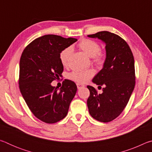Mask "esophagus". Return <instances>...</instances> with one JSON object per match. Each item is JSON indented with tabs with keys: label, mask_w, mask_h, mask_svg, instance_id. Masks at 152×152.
<instances>
[{
	"label": "esophagus",
	"mask_w": 152,
	"mask_h": 152,
	"mask_svg": "<svg viewBox=\"0 0 152 152\" xmlns=\"http://www.w3.org/2000/svg\"><path fill=\"white\" fill-rule=\"evenodd\" d=\"M76 85H77V88H78V89L81 88H82V87L84 86V84H80V83H77Z\"/></svg>",
	"instance_id": "obj_1"
}]
</instances>
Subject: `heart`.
<instances>
[{"label":"heart","instance_id":"heart-1","mask_svg":"<svg viewBox=\"0 0 152 152\" xmlns=\"http://www.w3.org/2000/svg\"><path fill=\"white\" fill-rule=\"evenodd\" d=\"M78 47L89 57L92 58L93 63L97 66H102L106 60V53L101 50L99 43L96 41L90 39H82L78 43ZM73 49L71 46L64 48L59 55L60 60L64 66H68L70 62ZM93 70H74L68 74L69 79L78 83H85L94 76Z\"/></svg>","mask_w":152,"mask_h":152}]
</instances>
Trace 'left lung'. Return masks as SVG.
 I'll use <instances>...</instances> for the list:
<instances>
[{
  "label": "left lung",
  "mask_w": 152,
  "mask_h": 152,
  "mask_svg": "<svg viewBox=\"0 0 152 152\" xmlns=\"http://www.w3.org/2000/svg\"><path fill=\"white\" fill-rule=\"evenodd\" d=\"M88 36L106 43L107 57L103 68L92 80L99 89L103 86L102 93L87 86L90 91L87 106L94 119L110 122L123 112L134 89V58L127 43L118 35L104 31Z\"/></svg>",
  "instance_id": "left-lung-1"
}]
</instances>
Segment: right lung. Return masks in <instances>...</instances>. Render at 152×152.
<instances>
[{"instance_id": "obj_1", "label": "right lung", "mask_w": 152, "mask_h": 152, "mask_svg": "<svg viewBox=\"0 0 152 152\" xmlns=\"http://www.w3.org/2000/svg\"><path fill=\"white\" fill-rule=\"evenodd\" d=\"M75 38L45 35L31 42L19 63V89L35 116L46 123H55L67 115L77 91L73 81L64 80L60 90L51 83L60 78L64 66L60 51L76 42Z\"/></svg>"}]
</instances>
